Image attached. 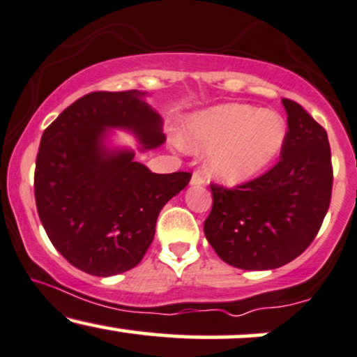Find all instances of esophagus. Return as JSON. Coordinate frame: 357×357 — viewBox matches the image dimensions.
Masks as SVG:
<instances>
[{
    "instance_id": "1",
    "label": "esophagus",
    "mask_w": 357,
    "mask_h": 357,
    "mask_svg": "<svg viewBox=\"0 0 357 357\" xmlns=\"http://www.w3.org/2000/svg\"><path fill=\"white\" fill-rule=\"evenodd\" d=\"M204 176H203V173H201V171H195V173H192V176H191V184L192 186H201V184H204Z\"/></svg>"
}]
</instances>
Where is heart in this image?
Wrapping results in <instances>:
<instances>
[{
    "label": "heart",
    "instance_id": "b5f03b06",
    "mask_svg": "<svg viewBox=\"0 0 357 357\" xmlns=\"http://www.w3.org/2000/svg\"><path fill=\"white\" fill-rule=\"evenodd\" d=\"M287 128L281 114L249 105L229 102L197 114L184 143L208 154V173L225 184H239L276 161L286 143Z\"/></svg>",
    "mask_w": 357,
    "mask_h": 357
}]
</instances>
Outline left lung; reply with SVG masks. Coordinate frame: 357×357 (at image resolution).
I'll return each mask as SVG.
<instances>
[{
  "mask_svg": "<svg viewBox=\"0 0 357 357\" xmlns=\"http://www.w3.org/2000/svg\"><path fill=\"white\" fill-rule=\"evenodd\" d=\"M282 106L287 135L278 165L233 190L211 184L206 239L225 263L248 271L281 268L306 251L331 203L328 132L296 101Z\"/></svg>",
  "mask_w": 357,
  "mask_h": 357,
  "instance_id": "1",
  "label": "left lung"
}]
</instances>
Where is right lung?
I'll use <instances>...</instances> for the list:
<instances>
[{
	"mask_svg": "<svg viewBox=\"0 0 357 357\" xmlns=\"http://www.w3.org/2000/svg\"><path fill=\"white\" fill-rule=\"evenodd\" d=\"M144 93L94 91L68 106L41 136L34 197L41 225L64 259L93 276L130 271L153 243L156 220L191 173L156 174L131 149H111L109 128L131 131L143 149L166 141Z\"/></svg>",
	"mask_w": 357,
	"mask_h": 357,
	"instance_id": "obj_1",
	"label": "right lung"
}]
</instances>
